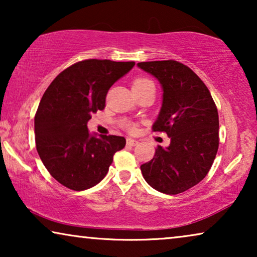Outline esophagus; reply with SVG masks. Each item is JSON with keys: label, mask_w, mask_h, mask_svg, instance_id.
<instances>
[{"label": "esophagus", "mask_w": 257, "mask_h": 257, "mask_svg": "<svg viewBox=\"0 0 257 257\" xmlns=\"http://www.w3.org/2000/svg\"><path fill=\"white\" fill-rule=\"evenodd\" d=\"M126 144H127L128 146H136L138 145V142L135 139H131V138H127V140H126Z\"/></svg>", "instance_id": "obj_1"}]
</instances>
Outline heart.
I'll list each match as a JSON object with an SVG mask.
<instances>
[{
  "mask_svg": "<svg viewBox=\"0 0 257 257\" xmlns=\"http://www.w3.org/2000/svg\"><path fill=\"white\" fill-rule=\"evenodd\" d=\"M150 84H153L152 80H150L149 78H145V77H139V78H136L132 83V89H142V87H145ZM122 127L127 130L130 132H135L136 131V125L132 124L130 121H122Z\"/></svg>",
  "mask_w": 257,
  "mask_h": 257,
  "instance_id": "heart-1",
  "label": "heart"
}]
</instances>
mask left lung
<instances>
[{
  "label": "left lung",
  "mask_w": 257,
  "mask_h": 257,
  "mask_svg": "<svg viewBox=\"0 0 257 257\" xmlns=\"http://www.w3.org/2000/svg\"><path fill=\"white\" fill-rule=\"evenodd\" d=\"M138 66L163 86V106L152 130L171 138L170 146H158L140 170L158 192L179 194L198 185L212 167L219 149L217 107L208 87L187 65L171 59Z\"/></svg>",
  "instance_id": "1"
}]
</instances>
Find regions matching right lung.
<instances>
[{
	"label": "right lung",
	"mask_w": 257,
	"mask_h": 257,
	"mask_svg": "<svg viewBox=\"0 0 257 257\" xmlns=\"http://www.w3.org/2000/svg\"><path fill=\"white\" fill-rule=\"evenodd\" d=\"M135 64L85 59L63 70L45 90L35 114V140L42 163L59 184L72 191L93 187L125 147L124 137L97 138L86 124L104 110L108 89Z\"/></svg>",
	"instance_id": "1"
}]
</instances>
